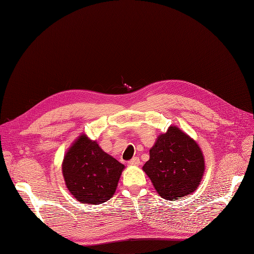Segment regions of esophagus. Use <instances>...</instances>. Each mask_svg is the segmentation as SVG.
I'll use <instances>...</instances> for the list:
<instances>
[{
    "label": "esophagus",
    "mask_w": 254,
    "mask_h": 254,
    "mask_svg": "<svg viewBox=\"0 0 254 254\" xmlns=\"http://www.w3.org/2000/svg\"><path fill=\"white\" fill-rule=\"evenodd\" d=\"M128 163L132 164V165H139L140 164V160H139L138 157H134V158L130 159Z\"/></svg>",
    "instance_id": "1"
}]
</instances>
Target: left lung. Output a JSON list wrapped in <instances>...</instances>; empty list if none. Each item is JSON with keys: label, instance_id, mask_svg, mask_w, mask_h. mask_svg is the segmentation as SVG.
<instances>
[{"label": "left lung", "instance_id": "left-lung-1", "mask_svg": "<svg viewBox=\"0 0 254 254\" xmlns=\"http://www.w3.org/2000/svg\"><path fill=\"white\" fill-rule=\"evenodd\" d=\"M205 170L204 157L195 141L177 127L158 137L143 171L157 192L166 200H179L193 192Z\"/></svg>", "mask_w": 254, "mask_h": 254}]
</instances>
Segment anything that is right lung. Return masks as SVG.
<instances>
[{
	"label": "right lung",
	"mask_w": 254,
	"mask_h": 254,
	"mask_svg": "<svg viewBox=\"0 0 254 254\" xmlns=\"http://www.w3.org/2000/svg\"><path fill=\"white\" fill-rule=\"evenodd\" d=\"M124 168L96 141L81 135L64 158L63 175L74 198L86 204H101L114 194Z\"/></svg>",
	"instance_id": "obj_1"
}]
</instances>
